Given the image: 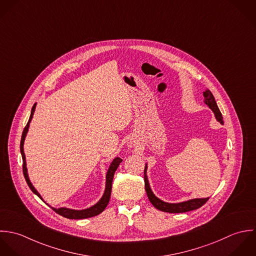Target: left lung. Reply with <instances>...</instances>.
Returning a JSON list of instances; mask_svg holds the SVG:
<instances>
[{"label": "left lung", "instance_id": "8db88e82", "mask_svg": "<svg viewBox=\"0 0 256 256\" xmlns=\"http://www.w3.org/2000/svg\"><path fill=\"white\" fill-rule=\"evenodd\" d=\"M204 104H208V108L214 112L216 120L218 122H220L222 124H224V118H222V112H220V110L218 108V104L216 102V100H214L212 94L210 92V90L206 89L204 91ZM146 170H148V164L146 165V168H144L146 191V194H148V197L150 203L154 204L157 210H160L166 212H173V214L186 212H190V210L199 208L200 206H202L208 200V198H201V199H192V200H188V201L181 202V203H174V204L166 203V202L160 200L159 198H157L154 195V192L152 191V188L150 186V182H148V175H146Z\"/></svg>", "mask_w": 256, "mask_h": 256}]
</instances>
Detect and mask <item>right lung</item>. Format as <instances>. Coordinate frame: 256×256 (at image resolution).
I'll return each mask as SVG.
<instances>
[{"label": "right lung", "instance_id": "1", "mask_svg": "<svg viewBox=\"0 0 256 256\" xmlns=\"http://www.w3.org/2000/svg\"><path fill=\"white\" fill-rule=\"evenodd\" d=\"M36 102L32 106L30 120H28V124H26V128H24V130L22 132V140H20V154H22V162H24V164H22V171H24V176L26 178V181L28 187L30 188V190L44 202V200L42 199L40 194L36 191V189L34 187V185L32 184V182H30V180L28 178V169H26V155H24V140H26L28 128H30V120H32V118L34 116V112L36 110ZM122 161V159H120V157H116L112 161V163H110V167L108 169L106 175V188H104V195H102V198L100 199V201L97 204H95L94 206L88 208H85V210H73V208H52L53 210H55L60 216H62L64 218H70V220L87 218L95 216L101 214L102 210L106 208V206L108 204V201H110V198L112 178H114L116 170L118 169V165H120V163Z\"/></svg>", "mask_w": 256, "mask_h": 256}]
</instances>
